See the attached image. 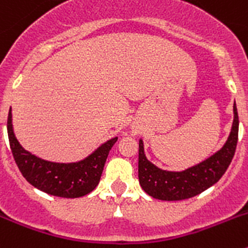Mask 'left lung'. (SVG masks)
<instances>
[{
	"label": "left lung",
	"instance_id": "1",
	"mask_svg": "<svg viewBox=\"0 0 248 248\" xmlns=\"http://www.w3.org/2000/svg\"><path fill=\"white\" fill-rule=\"evenodd\" d=\"M238 139V114L233 103V123L226 143L214 155L198 165L183 171H168L149 161L139 140V183L151 198L164 201H179L194 198L217 183L235 155Z\"/></svg>",
	"mask_w": 248,
	"mask_h": 248
}]
</instances>
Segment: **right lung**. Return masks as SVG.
Instances as JSON below:
<instances>
[{
  "label": "right lung",
  "instance_id": "obj_1",
  "mask_svg": "<svg viewBox=\"0 0 248 248\" xmlns=\"http://www.w3.org/2000/svg\"><path fill=\"white\" fill-rule=\"evenodd\" d=\"M7 133L13 157L26 180L46 194L58 198H82L99 184L109 151L118 138H111L77 163H53L43 160L22 148L12 125V113L8 111Z\"/></svg>",
  "mask_w": 248,
  "mask_h": 248
}]
</instances>
